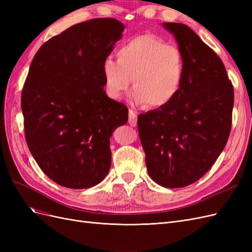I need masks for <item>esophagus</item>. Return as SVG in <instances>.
<instances>
[{
	"label": "esophagus",
	"instance_id": "esophagus-1",
	"mask_svg": "<svg viewBox=\"0 0 252 252\" xmlns=\"http://www.w3.org/2000/svg\"><path fill=\"white\" fill-rule=\"evenodd\" d=\"M129 124L131 126H135L136 122H138V116L133 110H129V119H128Z\"/></svg>",
	"mask_w": 252,
	"mask_h": 252
}]
</instances>
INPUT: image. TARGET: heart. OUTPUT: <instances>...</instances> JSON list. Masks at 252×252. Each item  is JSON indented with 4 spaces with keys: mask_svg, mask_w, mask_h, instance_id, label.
I'll return each instance as SVG.
<instances>
[{
    "mask_svg": "<svg viewBox=\"0 0 252 252\" xmlns=\"http://www.w3.org/2000/svg\"><path fill=\"white\" fill-rule=\"evenodd\" d=\"M117 60L107 58L102 65L104 88L112 100H119L130 86L132 100L162 108L179 95L185 79L181 50L155 34H141L124 42Z\"/></svg>",
    "mask_w": 252,
    "mask_h": 252,
    "instance_id": "heart-1",
    "label": "heart"
}]
</instances>
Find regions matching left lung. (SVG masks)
<instances>
[{
    "instance_id": "8db88e82",
    "label": "left lung",
    "mask_w": 252,
    "mask_h": 252,
    "mask_svg": "<svg viewBox=\"0 0 252 252\" xmlns=\"http://www.w3.org/2000/svg\"><path fill=\"white\" fill-rule=\"evenodd\" d=\"M185 62V79L166 107L139 114L149 177L166 188L188 186L207 172L229 138L233 87L217 53L191 28L163 23Z\"/></svg>"
}]
</instances>
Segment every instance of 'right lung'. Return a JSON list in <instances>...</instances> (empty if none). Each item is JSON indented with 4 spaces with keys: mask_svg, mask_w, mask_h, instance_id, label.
I'll list each match as a JSON object with an SVG mask.
<instances>
[{
    "mask_svg": "<svg viewBox=\"0 0 252 252\" xmlns=\"http://www.w3.org/2000/svg\"><path fill=\"white\" fill-rule=\"evenodd\" d=\"M124 28L112 18L73 25L43 44L30 65L21 102L26 142L61 186H95L110 169V138L128 108L106 94L102 65Z\"/></svg>",
    "mask_w": 252,
    "mask_h": 252,
    "instance_id": "right-lung-1",
    "label": "right lung"
}]
</instances>
